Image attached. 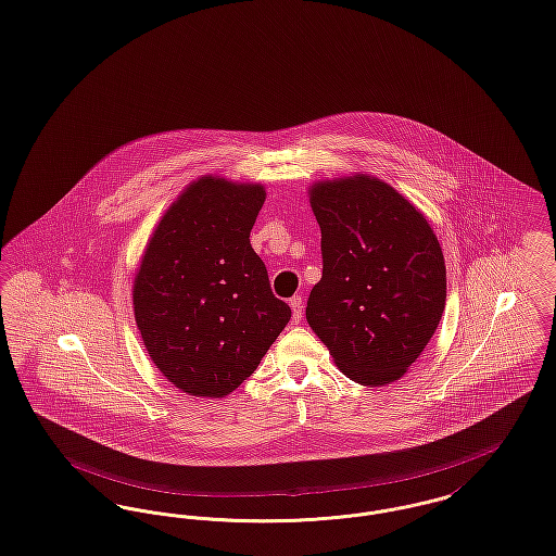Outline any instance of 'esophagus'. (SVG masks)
I'll return each mask as SVG.
<instances>
[{"instance_id":"1","label":"esophagus","mask_w":556,"mask_h":556,"mask_svg":"<svg viewBox=\"0 0 556 556\" xmlns=\"http://www.w3.org/2000/svg\"><path fill=\"white\" fill-rule=\"evenodd\" d=\"M290 306H292V317H294V324H298L302 319V313H304V306H302V298L294 295L290 300Z\"/></svg>"}]
</instances>
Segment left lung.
Returning <instances> with one entry per match:
<instances>
[{
    "mask_svg": "<svg viewBox=\"0 0 556 556\" xmlns=\"http://www.w3.org/2000/svg\"><path fill=\"white\" fill-rule=\"evenodd\" d=\"M311 207L321 229V281L306 319L344 376L363 387L399 380L441 321L447 279L425 216L369 176L319 182Z\"/></svg>",
    "mask_w": 556,
    "mask_h": 556,
    "instance_id": "1",
    "label": "left lung"
}]
</instances>
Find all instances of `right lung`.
Returning a JSON list of instances; mask_svg holds the SVG:
<instances>
[{"label":"right lung","instance_id":"right-lung-1","mask_svg":"<svg viewBox=\"0 0 556 556\" xmlns=\"http://www.w3.org/2000/svg\"><path fill=\"white\" fill-rule=\"evenodd\" d=\"M261 185L203 176L153 232L134 281V315L149 357L193 396H225L248 380L288 326L250 243Z\"/></svg>","mask_w":556,"mask_h":556}]
</instances>
